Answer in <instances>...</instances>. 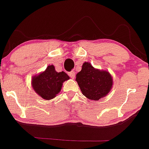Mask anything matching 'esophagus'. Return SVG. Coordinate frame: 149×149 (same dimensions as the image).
<instances>
[{
    "instance_id": "34e87169",
    "label": "esophagus",
    "mask_w": 149,
    "mask_h": 149,
    "mask_svg": "<svg viewBox=\"0 0 149 149\" xmlns=\"http://www.w3.org/2000/svg\"><path fill=\"white\" fill-rule=\"evenodd\" d=\"M69 76L71 77V78H72V79H73V78H75V76H76V75H75V72L74 71H71V72H69Z\"/></svg>"
}]
</instances>
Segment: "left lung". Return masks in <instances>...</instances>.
<instances>
[{
	"label": "left lung",
	"mask_w": 149,
	"mask_h": 149,
	"mask_svg": "<svg viewBox=\"0 0 149 149\" xmlns=\"http://www.w3.org/2000/svg\"><path fill=\"white\" fill-rule=\"evenodd\" d=\"M76 80L82 94L94 101H98L106 96L112 86V78L109 72L94 69L89 62L82 64Z\"/></svg>",
	"instance_id": "8db88e82"
}]
</instances>
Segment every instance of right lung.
<instances>
[{
    "label": "right lung",
    "instance_id": "add662e5",
    "mask_svg": "<svg viewBox=\"0 0 149 149\" xmlns=\"http://www.w3.org/2000/svg\"><path fill=\"white\" fill-rule=\"evenodd\" d=\"M68 79L69 77L67 73L64 71L57 72L54 66L51 65L46 68L44 72L33 77L32 85L34 90L41 97L51 100L60 92L62 83Z\"/></svg>",
    "mask_w": 149,
    "mask_h": 149
}]
</instances>
